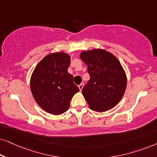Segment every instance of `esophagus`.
<instances>
[{
	"label": "esophagus",
	"instance_id": "34e87169",
	"mask_svg": "<svg viewBox=\"0 0 157 157\" xmlns=\"http://www.w3.org/2000/svg\"><path fill=\"white\" fill-rule=\"evenodd\" d=\"M83 87V83H81L80 85H78V88H79V89H80V91H81V90H82Z\"/></svg>",
	"mask_w": 157,
	"mask_h": 157
}]
</instances>
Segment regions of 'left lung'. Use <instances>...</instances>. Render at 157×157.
Returning <instances> with one entry per match:
<instances>
[{"instance_id":"left-lung-1","label":"left lung","mask_w":157,"mask_h":157,"mask_svg":"<svg viewBox=\"0 0 157 157\" xmlns=\"http://www.w3.org/2000/svg\"><path fill=\"white\" fill-rule=\"evenodd\" d=\"M80 57L90 76L82 89L89 108L98 112L112 109L123 97L127 82L119 60L103 49L83 51Z\"/></svg>"}]
</instances>
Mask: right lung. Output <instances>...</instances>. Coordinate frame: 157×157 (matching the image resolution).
<instances>
[{"label": "right lung", "mask_w": 157, "mask_h": 157, "mask_svg": "<svg viewBox=\"0 0 157 157\" xmlns=\"http://www.w3.org/2000/svg\"><path fill=\"white\" fill-rule=\"evenodd\" d=\"M70 63V56L65 53H51L38 63L32 74V94L37 104L51 114L66 112L72 97L79 91L68 72Z\"/></svg>", "instance_id": "1"}]
</instances>
